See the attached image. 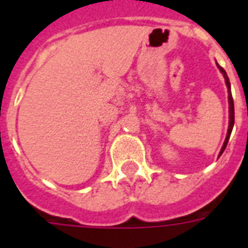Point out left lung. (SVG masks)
<instances>
[{
  "instance_id": "8db88e82",
  "label": "left lung",
  "mask_w": 248,
  "mask_h": 248,
  "mask_svg": "<svg viewBox=\"0 0 248 248\" xmlns=\"http://www.w3.org/2000/svg\"><path fill=\"white\" fill-rule=\"evenodd\" d=\"M217 64V63H216ZM217 68H219V71L223 73L224 79H225V85L228 87V103H229V126H228V132H227V138L224 140V144L221 149H220L219 155H223V152L225 151V148H227V144L229 141V138H231L232 130H233V126H234V103H233V97H232V91H231V82H229V78H228L227 72L224 71L223 68L220 67L219 64H217Z\"/></svg>"
}]
</instances>
